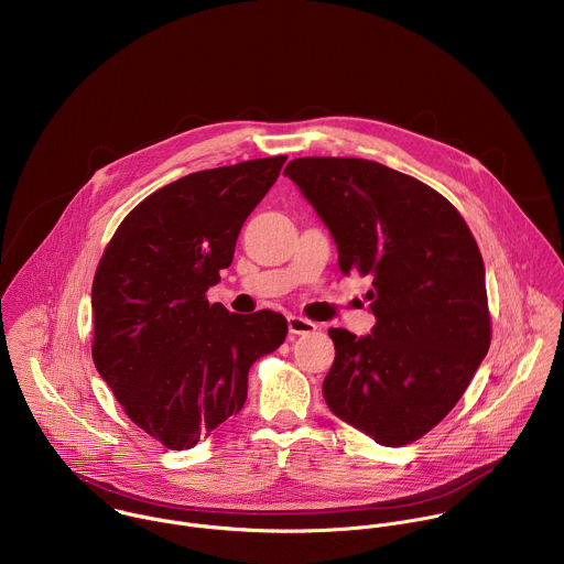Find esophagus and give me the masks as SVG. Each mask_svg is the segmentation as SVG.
I'll return each mask as SVG.
<instances>
[{"label": "esophagus", "instance_id": "34e87169", "mask_svg": "<svg viewBox=\"0 0 564 564\" xmlns=\"http://www.w3.org/2000/svg\"><path fill=\"white\" fill-rule=\"evenodd\" d=\"M315 329H317V323L308 322L304 317H295V315L289 317V332L291 334H311Z\"/></svg>", "mask_w": 564, "mask_h": 564}]
</instances>
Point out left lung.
<instances>
[{
    "mask_svg": "<svg viewBox=\"0 0 564 564\" xmlns=\"http://www.w3.org/2000/svg\"><path fill=\"white\" fill-rule=\"evenodd\" d=\"M284 175L327 226L340 273L371 280V334L327 329L325 403L376 443L408 445L447 416L488 351L478 242L441 193L380 162L311 156Z\"/></svg>",
    "mask_w": 564,
    "mask_h": 564,
    "instance_id": "obj_1",
    "label": "left lung"
}]
</instances>
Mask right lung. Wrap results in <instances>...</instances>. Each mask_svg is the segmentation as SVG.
I'll return each mask as SVG.
<instances>
[{
	"instance_id": "add662e5",
	"label": "right lung",
	"mask_w": 564,
	"mask_h": 564,
	"mask_svg": "<svg viewBox=\"0 0 564 564\" xmlns=\"http://www.w3.org/2000/svg\"><path fill=\"white\" fill-rule=\"evenodd\" d=\"M286 156L184 175L145 197L93 280V362L126 414L166 449H191L247 400L249 367L286 338L273 311L237 315L206 291Z\"/></svg>"
}]
</instances>
